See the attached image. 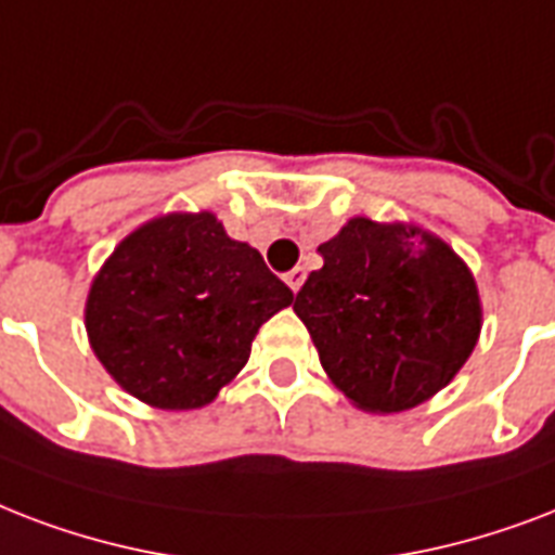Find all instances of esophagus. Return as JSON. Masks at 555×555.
<instances>
[{"label":"esophagus","mask_w":555,"mask_h":555,"mask_svg":"<svg viewBox=\"0 0 555 555\" xmlns=\"http://www.w3.org/2000/svg\"><path fill=\"white\" fill-rule=\"evenodd\" d=\"M304 278H307V272H304L300 266H295L292 272H286V278H283V281L289 283V289H292V292H298L300 286H304Z\"/></svg>","instance_id":"esophagus-1"}]
</instances>
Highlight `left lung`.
I'll use <instances>...</instances> for the list:
<instances>
[{
    "mask_svg": "<svg viewBox=\"0 0 555 555\" xmlns=\"http://www.w3.org/2000/svg\"><path fill=\"white\" fill-rule=\"evenodd\" d=\"M295 295L321 367L356 408L399 414L457 376L480 338L478 283L446 240L411 222L347 219Z\"/></svg>",
    "mask_w": 555,
    "mask_h": 555,
    "instance_id": "obj_1",
    "label": "left lung"
}]
</instances>
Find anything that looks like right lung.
Listing matches in <instances>:
<instances>
[{"mask_svg":"<svg viewBox=\"0 0 555 555\" xmlns=\"http://www.w3.org/2000/svg\"><path fill=\"white\" fill-rule=\"evenodd\" d=\"M295 300L217 214L173 210L127 234L86 295V336L130 397L208 405L246 367L257 330Z\"/></svg>","mask_w":555,"mask_h":555,"instance_id":"obj_1","label":"right lung"}]
</instances>
